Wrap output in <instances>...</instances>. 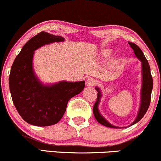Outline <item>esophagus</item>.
<instances>
[{
	"mask_svg": "<svg viewBox=\"0 0 161 161\" xmlns=\"http://www.w3.org/2000/svg\"><path fill=\"white\" fill-rule=\"evenodd\" d=\"M96 83H97L96 79H94V78H89V79H87V81H86L87 86H89V87H90V86H94L96 85Z\"/></svg>",
	"mask_w": 161,
	"mask_h": 161,
	"instance_id": "34e87169",
	"label": "esophagus"
}]
</instances>
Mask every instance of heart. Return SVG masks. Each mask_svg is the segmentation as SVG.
Instances as JSON below:
<instances>
[{"label":"heart","mask_w":161,"mask_h":161,"mask_svg":"<svg viewBox=\"0 0 161 161\" xmlns=\"http://www.w3.org/2000/svg\"><path fill=\"white\" fill-rule=\"evenodd\" d=\"M103 54L104 55H108L110 54V51L109 50H105V51H103Z\"/></svg>","instance_id":"obj_1"}]
</instances>
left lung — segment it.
Segmentation results:
<instances>
[{
    "instance_id": "obj_1",
    "label": "left lung",
    "mask_w": 161,
    "mask_h": 161,
    "mask_svg": "<svg viewBox=\"0 0 161 161\" xmlns=\"http://www.w3.org/2000/svg\"><path fill=\"white\" fill-rule=\"evenodd\" d=\"M128 43L133 49V52H134V56L141 61V64H142V86H141L140 91V104H139V111L136 119L133 121V123H131L129 125L130 127V126H132L136 123L139 122L142 119V117L145 115V114L146 113L147 110L148 109L153 88V79L152 74H151L150 66H149L148 62L147 61L146 58L145 57L142 50L140 49V48L138 46L133 43V42H129ZM95 89L97 92V101L95 102L94 107H93V112H94V117H95L97 121L100 124H101L102 125L111 127V128H123V127H116L115 125H112L100 114L99 109H98V106H99L100 99L102 97V93L100 88H98L97 86L95 87ZM125 127H124V128Z\"/></svg>"
}]
</instances>
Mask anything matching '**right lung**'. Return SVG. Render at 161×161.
<instances>
[{
	"label": "right lung",
	"mask_w": 161,
	"mask_h": 161,
	"mask_svg": "<svg viewBox=\"0 0 161 161\" xmlns=\"http://www.w3.org/2000/svg\"><path fill=\"white\" fill-rule=\"evenodd\" d=\"M64 40L61 36L39 33L25 44L11 67L9 86L13 102L21 117L30 125L46 127L57 124L63 117L69 100L85 88V81H60L46 85L34 73V51Z\"/></svg>",
	"instance_id": "obj_1"
}]
</instances>
